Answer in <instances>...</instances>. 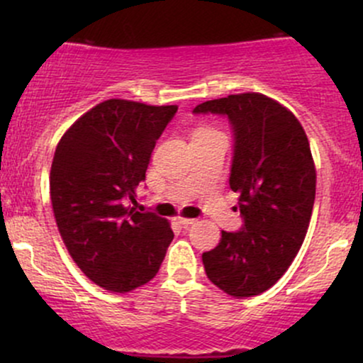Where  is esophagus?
Segmentation results:
<instances>
[{"instance_id": "obj_1", "label": "esophagus", "mask_w": 363, "mask_h": 363, "mask_svg": "<svg viewBox=\"0 0 363 363\" xmlns=\"http://www.w3.org/2000/svg\"><path fill=\"white\" fill-rule=\"evenodd\" d=\"M177 222L181 223V225H184V227H186V225H191V223H194L196 220H194V218H184V216H179V218H177Z\"/></svg>"}]
</instances>
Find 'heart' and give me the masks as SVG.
Segmentation results:
<instances>
[{
    "instance_id": "obj_1",
    "label": "heart",
    "mask_w": 363,
    "mask_h": 363,
    "mask_svg": "<svg viewBox=\"0 0 363 363\" xmlns=\"http://www.w3.org/2000/svg\"><path fill=\"white\" fill-rule=\"evenodd\" d=\"M201 131H208V129H201Z\"/></svg>"
}]
</instances>
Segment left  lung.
<instances>
[{
	"instance_id": "8db88e82",
	"label": "left lung",
	"mask_w": 363,
	"mask_h": 363,
	"mask_svg": "<svg viewBox=\"0 0 363 363\" xmlns=\"http://www.w3.org/2000/svg\"><path fill=\"white\" fill-rule=\"evenodd\" d=\"M193 112L228 118V184L244 218L240 230H222L218 245L203 252L206 277L232 297L259 295L289 269L309 228L315 198L309 140L286 107L256 91L203 102Z\"/></svg>"
}]
</instances>
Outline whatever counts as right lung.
Listing matches in <instances>:
<instances>
[{
  "instance_id": "obj_1",
  "label": "right lung",
  "mask_w": 363,
  "mask_h": 363,
  "mask_svg": "<svg viewBox=\"0 0 363 363\" xmlns=\"http://www.w3.org/2000/svg\"><path fill=\"white\" fill-rule=\"evenodd\" d=\"M177 106L111 99L62 135L51 165L54 218L69 256L91 281L131 291L160 269L174 232L167 220L128 206Z\"/></svg>"
}]
</instances>
